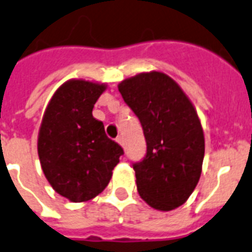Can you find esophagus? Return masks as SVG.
<instances>
[{
	"mask_svg": "<svg viewBox=\"0 0 252 252\" xmlns=\"http://www.w3.org/2000/svg\"><path fill=\"white\" fill-rule=\"evenodd\" d=\"M116 142L119 143L120 146H124V138H123V137H118V138H116Z\"/></svg>",
	"mask_w": 252,
	"mask_h": 252,
	"instance_id": "obj_1",
	"label": "esophagus"
}]
</instances>
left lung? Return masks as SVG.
<instances>
[{
  "mask_svg": "<svg viewBox=\"0 0 252 252\" xmlns=\"http://www.w3.org/2000/svg\"><path fill=\"white\" fill-rule=\"evenodd\" d=\"M118 88L141 122L147 145L145 158L133 165L139 196L152 209L174 210L201 177L205 137L197 111L162 71L139 73Z\"/></svg>",
  "mask_w": 252,
  "mask_h": 252,
  "instance_id": "left-lung-1",
  "label": "left lung"
}]
</instances>
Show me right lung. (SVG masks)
<instances>
[{
  "label": "right lung",
  "instance_id": "right-lung-1",
  "mask_svg": "<svg viewBox=\"0 0 252 252\" xmlns=\"http://www.w3.org/2000/svg\"><path fill=\"white\" fill-rule=\"evenodd\" d=\"M106 83L70 79L44 110L38 132L42 170L55 191L71 202L92 200L109 185L123 149L92 115Z\"/></svg>",
  "mask_w": 252,
  "mask_h": 252
}]
</instances>
